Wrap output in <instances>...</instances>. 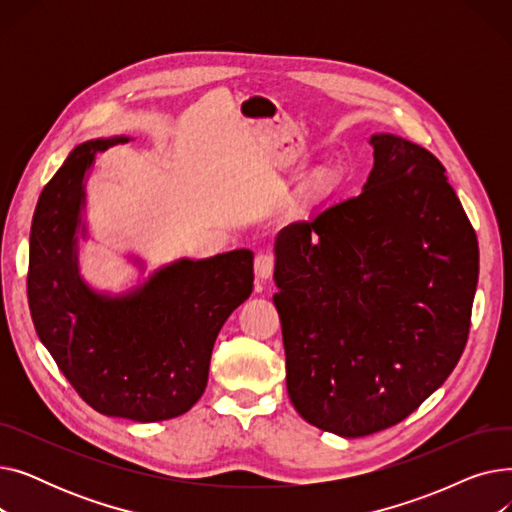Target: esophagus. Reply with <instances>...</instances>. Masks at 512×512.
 <instances>
[{
    "label": "esophagus",
    "mask_w": 512,
    "mask_h": 512,
    "mask_svg": "<svg viewBox=\"0 0 512 512\" xmlns=\"http://www.w3.org/2000/svg\"><path fill=\"white\" fill-rule=\"evenodd\" d=\"M272 272H274V257L270 253H259L255 257V276H257V280H261V282L270 280Z\"/></svg>",
    "instance_id": "obj_1"
}]
</instances>
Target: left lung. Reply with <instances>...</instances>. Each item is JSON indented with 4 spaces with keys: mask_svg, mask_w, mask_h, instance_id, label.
<instances>
[{
    "mask_svg": "<svg viewBox=\"0 0 512 512\" xmlns=\"http://www.w3.org/2000/svg\"><path fill=\"white\" fill-rule=\"evenodd\" d=\"M369 145L361 195L274 240L288 396L342 438L396 425L446 382L479 276L477 236L438 157L390 132Z\"/></svg>",
    "mask_w": 512,
    "mask_h": 512,
    "instance_id": "obj_1",
    "label": "left lung"
}]
</instances>
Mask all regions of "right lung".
Instances as JSON below:
<instances>
[{"label": "right lung", "mask_w": 512, "mask_h": 512, "mask_svg": "<svg viewBox=\"0 0 512 512\" xmlns=\"http://www.w3.org/2000/svg\"><path fill=\"white\" fill-rule=\"evenodd\" d=\"M124 134L76 145L39 197L29 242V305L39 340L87 405L139 423L174 419L203 396L215 338L253 292V251L180 257L122 292L80 274L91 238L87 180L97 153Z\"/></svg>", "instance_id": "obj_1"}]
</instances>
